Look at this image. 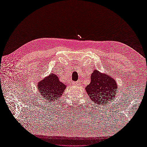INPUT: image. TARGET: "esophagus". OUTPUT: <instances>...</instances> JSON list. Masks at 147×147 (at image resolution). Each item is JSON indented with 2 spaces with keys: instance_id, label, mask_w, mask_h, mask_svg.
<instances>
[{
  "instance_id": "1",
  "label": "esophagus",
  "mask_w": 147,
  "mask_h": 147,
  "mask_svg": "<svg viewBox=\"0 0 147 147\" xmlns=\"http://www.w3.org/2000/svg\"><path fill=\"white\" fill-rule=\"evenodd\" d=\"M73 83L74 84V85H77V86H78L79 85H80V83H79V82H73Z\"/></svg>"
}]
</instances>
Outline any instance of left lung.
I'll return each mask as SVG.
<instances>
[{
    "instance_id": "8db88e82",
    "label": "left lung",
    "mask_w": 147,
    "mask_h": 147,
    "mask_svg": "<svg viewBox=\"0 0 147 147\" xmlns=\"http://www.w3.org/2000/svg\"><path fill=\"white\" fill-rule=\"evenodd\" d=\"M91 82L85 90L94 104L105 105L116 95L117 85L110 74L101 73L94 70L91 74Z\"/></svg>"
}]
</instances>
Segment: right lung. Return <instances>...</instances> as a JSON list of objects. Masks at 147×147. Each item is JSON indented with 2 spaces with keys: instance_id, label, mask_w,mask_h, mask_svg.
<instances>
[{
  "instance_id": "obj_1",
  "label": "right lung",
  "mask_w": 147,
  "mask_h": 147,
  "mask_svg": "<svg viewBox=\"0 0 147 147\" xmlns=\"http://www.w3.org/2000/svg\"><path fill=\"white\" fill-rule=\"evenodd\" d=\"M66 85L59 81L58 76L52 73L38 83V88L42 97L49 102L60 98L65 91Z\"/></svg>"
}]
</instances>
